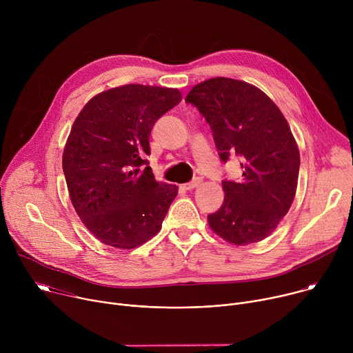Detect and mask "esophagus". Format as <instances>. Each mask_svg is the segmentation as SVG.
<instances>
[{
	"instance_id": "34e87169",
	"label": "esophagus",
	"mask_w": 353,
	"mask_h": 353,
	"mask_svg": "<svg viewBox=\"0 0 353 353\" xmlns=\"http://www.w3.org/2000/svg\"><path fill=\"white\" fill-rule=\"evenodd\" d=\"M201 183H203V180H201V179H194L192 181L185 183V184H183L181 187H183V190H194V188H196Z\"/></svg>"
}]
</instances>
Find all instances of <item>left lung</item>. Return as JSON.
<instances>
[{"label": "left lung", "mask_w": 353, "mask_h": 353, "mask_svg": "<svg viewBox=\"0 0 353 353\" xmlns=\"http://www.w3.org/2000/svg\"><path fill=\"white\" fill-rule=\"evenodd\" d=\"M205 117L219 157L243 159V179L225 180L222 207L208 215L214 233L234 245L268 237L288 214L297 187L300 154L279 108L257 86L216 77L185 96Z\"/></svg>", "instance_id": "1"}]
</instances>
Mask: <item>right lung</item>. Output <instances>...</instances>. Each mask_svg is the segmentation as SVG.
Segmentation results:
<instances>
[{
  "label": "right lung",
  "mask_w": 353,
  "mask_h": 353,
  "mask_svg": "<svg viewBox=\"0 0 353 353\" xmlns=\"http://www.w3.org/2000/svg\"><path fill=\"white\" fill-rule=\"evenodd\" d=\"M180 100L176 88L128 83L97 93L75 119L63 170L75 212L103 244L131 250L159 233L179 187L142 165L154 124Z\"/></svg>",
  "instance_id": "obj_1"
}]
</instances>
